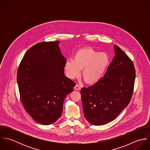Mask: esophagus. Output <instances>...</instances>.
<instances>
[{
  "instance_id": "obj_1",
  "label": "esophagus",
  "mask_w": 150,
  "mask_h": 150,
  "mask_svg": "<svg viewBox=\"0 0 150 150\" xmlns=\"http://www.w3.org/2000/svg\"><path fill=\"white\" fill-rule=\"evenodd\" d=\"M74 89L76 90H80L81 89V86L79 85H78V84H76V86H74Z\"/></svg>"
}]
</instances>
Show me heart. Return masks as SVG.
<instances>
[{
    "instance_id": "heart-1",
    "label": "heart",
    "mask_w": 150,
    "mask_h": 150,
    "mask_svg": "<svg viewBox=\"0 0 150 150\" xmlns=\"http://www.w3.org/2000/svg\"><path fill=\"white\" fill-rule=\"evenodd\" d=\"M108 63L109 58L106 53L84 48L76 52L73 60L65 62L64 70L70 79L78 77L83 70L84 81L88 84H93L102 79Z\"/></svg>"
}]
</instances>
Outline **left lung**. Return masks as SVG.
Here are the masks:
<instances>
[{
  "instance_id": "left-lung-1",
  "label": "left lung",
  "mask_w": 150,
  "mask_h": 150,
  "mask_svg": "<svg viewBox=\"0 0 150 150\" xmlns=\"http://www.w3.org/2000/svg\"><path fill=\"white\" fill-rule=\"evenodd\" d=\"M115 55L98 83L81 89L84 115L94 125L114 120L128 105L133 92L135 69L128 56L117 45Z\"/></svg>"
}]
</instances>
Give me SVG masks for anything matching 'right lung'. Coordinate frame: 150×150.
<instances>
[{"mask_svg":"<svg viewBox=\"0 0 150 150\" xmlns=\"http://www.w3.org/2000/svg\"><path fill=\"white\" fill-rule=\"evenodd\" d=\"M59 41L35 44L25 54L17 81L22 104L35 121L48 125L61 117L64 99L76 84L64 74L66 59Z\"/></svg>","mask_w":150,"mask_h":150,"instance_id":"obj_1","label":"right lung"}]
</instances>
